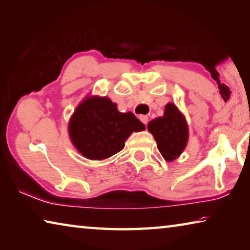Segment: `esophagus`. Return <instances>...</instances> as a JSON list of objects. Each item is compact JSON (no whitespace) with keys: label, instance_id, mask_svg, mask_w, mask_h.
Instances as JSON below:
<instances>
[{"label":"esophagus","instance_id":"obj_1","mask_svg":"<svg viewBox=\"0 0 250 250\" xmlns=\"http://www.w3.org/2000/svg\"><path fill=\"white\" fill-rule=\"evenodd\" d=\"M140 120H141L142 124L147 125V121H149V118H147V116L142 115V116H140Z\"/></svg>","mask_w":250,"mask_h":250}]
</instances>
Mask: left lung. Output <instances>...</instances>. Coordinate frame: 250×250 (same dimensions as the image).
<instances>
[{
  "label": "left lung",
  "instance_id": "obj_1",
  "mask_svg": "<svg viewBox=\"0 0 250 250\" xmlns=\"http://www.w3.org/2000/svg\"><path fill=\"white\" fill-rule=\"evenodd\" d=\"M147 130L153 134L160 153L168 162L181 155L188 140L185 117L171 103L166 105L163 117L155 118L147 124Z\"/></svg>",
  "mask_w": 250,
  "mask_h": 250
}]
</instances>
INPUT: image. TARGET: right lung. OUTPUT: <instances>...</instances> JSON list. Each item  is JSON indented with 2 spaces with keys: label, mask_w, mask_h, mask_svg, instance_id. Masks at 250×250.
I'll return each instance as SVG.
<instances>
[{
  "label": "right lung",
  "mask_w": 250,
  "mask_h": 250,
  "mask_svg": "<svg viewBox=\"0 0 250 250\" xmlns=\"http://www.w3.org/2000/svg\"><path fill=\"white\" fill-rule=\"evenodd\" d=\"M146 126L132 112L118 111L107 97H88L71 116L68 132L76 149L89 160H104L125 147L132 132Z\"/></svg>",
  "instance_id": "obj_1"
}]
</instances>
